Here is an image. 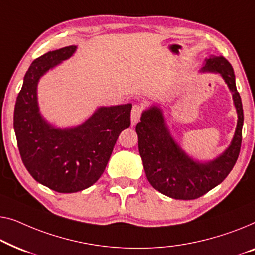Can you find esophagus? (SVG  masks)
Segmentation results:
<instances>
[{
    "mask_svg": "<svg viewBox=\"0 0 255 255\" xmlns=\"http://www.w3.org/2000/svg\"><path fill=\"white\" fill-rule=\"evenodd\" d=\"M143 112V107L141 105H134L131 109V113H130V121L132 126H135L136 124L138 123L139 118L142 116Z\"/></svg>",
    "mask_w": 255,
    "mask_h": 255,
    "instance_id": "1",
    "label": "esophagus"
}]
</instances>
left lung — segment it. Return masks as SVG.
Here are the masks:
<instances>
[{
  "mask_svg": "<svg viewBox=\"0 0 255 255\" xmlns=\"http://www.w3.org/2000/svg\"><path fill=\"white\" fill-rule=\"evenodd\" d=\"M200 71L221 75L232 93L238 116L230 145L221 155L208 162L193 159L172 137L159 106L143 111L141 121L136 125L146 178L153 188L177 200L198 199L220 185L234 168L242 145L244 113L232 66L225 57L211 55L204 60Z\"/></svg>",
  "mask_w": 255,
  "mask_h": 255,
  "instance_id": "1",
  "label": "left lung"
}]
</instances>
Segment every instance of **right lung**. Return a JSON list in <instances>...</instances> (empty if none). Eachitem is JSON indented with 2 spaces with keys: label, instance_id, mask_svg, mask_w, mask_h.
I'll return each instance as SVG.
<instances>
[{
  "label": "right lung",
  "instance_id": "right-lung-1",
  "mask_svg": "<svg viewBox=\"0 0 255 255\" xmlns=\"http://www.w3.org/2000/svg\"><path fill=\"white\" fill-rule=\"evenodd\" d=\"M77 46L35 59L24 76L13 112L21 160L34 180L59 193H76L100 178L124 129L130 126L131 104L102 106L84 123L57 128L42 117L38 103L40 78L70 59Z\"/></svg>",
  "mask_w": 255,
  "mask_h": 255
}]
</instances>
